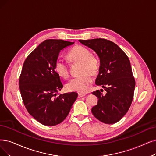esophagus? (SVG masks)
I'll list each match as a JSON object with an SVG mask.
<instances>
[{
    "label": "esophagus",
    "mask_w": 156,
    "mask_h": 156,
    "mask_svg": "<svg viewBox=\"0 0 156 156\" xmlns=\"http://www.w3.org/2000/svg\"><path fill=\"white\" fill-rule=\"evenodd\" d=\"M86 95L84 94V93H78V98H81L83 97H84Z\"/></svg>",
    "instance_id": "1"
}]
</instances>
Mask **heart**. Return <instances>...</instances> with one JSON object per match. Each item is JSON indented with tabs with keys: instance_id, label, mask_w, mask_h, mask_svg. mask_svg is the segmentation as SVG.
<instances>
[{
	"instance_id": "heart-1",
	"label": "heart",
	"mask_w": 156,
	"mask_h": 156,
	"mask_svg": "<svg viewBox=\"0 0 156 156\" xmlns=\"http://www.w3.org/2000/svg\"><path fill=\"white\" fill-rule=\"evenodd\" d=\"M67 58L71 63H81L80 76L72 79L66 84L68 90L84 93L92 83L91 75H96L100 68L99 59L96 55L91 54L88 48L81 45L73 47L67 53ZM54 69L63 78L69 76V67L61 59H57L54 64Z\"/></svg>"
}]
</instances>
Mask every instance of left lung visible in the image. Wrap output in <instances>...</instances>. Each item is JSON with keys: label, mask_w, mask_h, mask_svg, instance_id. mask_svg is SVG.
I'll return each mask as SVG.
<instances>
[{"label": "left lung", "mask_w": 156, "mask_h": 156, "mask_svg": "<svg viewBox=\"0 0 156 156\" xmlns=\"http://www.w3.org/2000/svg\"><path fill=\"white\" fill-rule=\"evenodd\" d=\"M79 41L98 55L100 68L95 84L106 91L104 95L102 90L92 92L98 98L97 104L91 109L92 113L104 123H116L127 113L134 97L135 79L129 59L119 47L108 40Z\"/></svg>", "instance_id": "8db88e82"}]
</instances>
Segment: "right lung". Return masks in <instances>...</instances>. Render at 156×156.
I'll use <instances>...</instances> for the list:
<instances>
[{"label": "right lung", "instance_id": "add662e5", "mask_svg": "<svg viewBox=\"0 0 156 156\" xmlns=\"http://www.w3.org/2000/svg\"><path fill=\"white\" fill-rule=\"evenodd\" d=\"M73 44L61 40L43 41L25 60L19 79L22 101L29 113L47 126L63 122L76 101V92L57 95L63 88L54 64L64 48Z\"/></svg>", "mask_w": 156, "mask_h": 156}]
</instances>
